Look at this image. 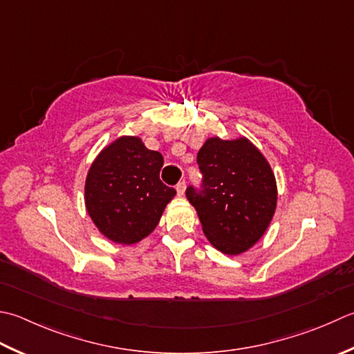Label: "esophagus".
<instances>
[{
  "instance_id": "1",
  "label": "esophagus",
  "mask_w": 354,
  "mask_h": 354,
  "mask_svg": "<svg viewBox=\"0 0 354 354\" xmlns=\"http://www.w3.org/2000/svg\"><path fill=\"white\" fill-rule=\"evenodd\" d=\"M176 192H178L179 196H184V193H185V181H181V183L176 184Z\"/></svg>"
}]
</instances>
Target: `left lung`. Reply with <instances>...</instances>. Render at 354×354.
Masks as SVG:
<instances>
[{
  "label": "left lung",
  "instance_id": "1",
  "mask_svg": "<svg viewBox=\"0 0 354 354\" xmlns=\"http://www.w3.org/2000/svg\"><path fill=\"white\" fill-rule=\"evenodd\" d=\"M201 189L187 187L204 234L225 254H239L259 241L276 210L274 175L267 159L245 140L210 138L198 151Z\"/></svg>",
  "mask_w": 354,
  "mask_h": 354
}]
</instances>
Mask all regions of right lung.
<instances>
[{
	"label": "right lung",
	"instance_id": "obj_1",
	"mask_svg": "<svg viewBox=\"0 0 354 354\" xmlns=\"http://www.w3.org/2000/svg\"><path fill=\"white\" fill-rule=\"evenodd\" d=\"M164 158L140 138L122 136L95 159L86 179V207L98 230L135 244L155 230L176 190L159 179Z\"/></svg>",
	"mask_w": 354,
	"mask_h": 354
}]
</instances>
